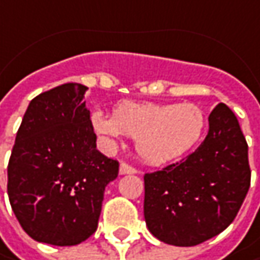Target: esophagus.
Returning a JSON list of instances; mask_svg holds the SVG:
<instances>
[{
  "label": "esophagus",
  "instance_id": "obj_1",
  "mask_svg": "<svg viewBox=\"0 0 260 260\" xmlns=\"http://www.w3.org/2000/svg\"><path fill=\"white\" fill-rule=\"evenodd\" d=\"M134 173H137V170L131 167L129 164L122 163L119 166V175H134Z\"/></svg>",
  "mask_w": 260,
  "mask_h": 260
}]
</instances>
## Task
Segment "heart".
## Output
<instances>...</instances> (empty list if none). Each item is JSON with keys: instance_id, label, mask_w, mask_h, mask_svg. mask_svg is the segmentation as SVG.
Returning a JSON list of instances; mask_svg holds the SVG:
<instances>
[{"instance_id": "heart-1", "label": "heart", "mask_w": 260, "mask_h": 260, "mask_svg": "<svg viewBox=\"0 0 260 260\" xmlns=\"http://www.w3.org/2000/svg\"><path fill=\"white\" fill-rule=\"evenodd\" d=\"M91 125L110 144L122 135L135 140L137 152L150 164H167L179 160L201 141L207 119L193 103H134L125 102L109 116L102 110L91 113Z\"/></svg>"}]
</instances>
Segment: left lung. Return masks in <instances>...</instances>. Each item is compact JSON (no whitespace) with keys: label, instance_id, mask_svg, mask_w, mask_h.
Here are the masks:
<instances>
[{"label":"left lung","instance_id":"1","mask_svg":"<svg viewBox=\"0 0 260 260\" xmlns=\"http://www.w3.org/2000/svg\"><path fill=\"white\" fill-rule=\"evenodd\" d=\"M204 142L180 163L144 176V217L158 240L197 246L224 232L250 186L247 142L239 120L220 103Z\"/></svg>","mask_w":260,"mask_h":260}]
</instances>
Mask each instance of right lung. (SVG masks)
Listing matches in <instances>:
<instances>
[{
	"instance_id": "1",
	"label": "right lung",
	"mask_w": 260,
	"mask_h": 260,
	"mask_svg": "<svg viewBox=\"0 0 260 260\" xmlns=\"http://www.w3.org/2000/svg\"><path fill=\"white\" fill-rule=\"evenodd\" d=\"M88 88L58 85L28 103L8 163V198L28 236L74 246L97 230L105 189L119 163L97 151Z\"/></svg>"
}]
</instances>
